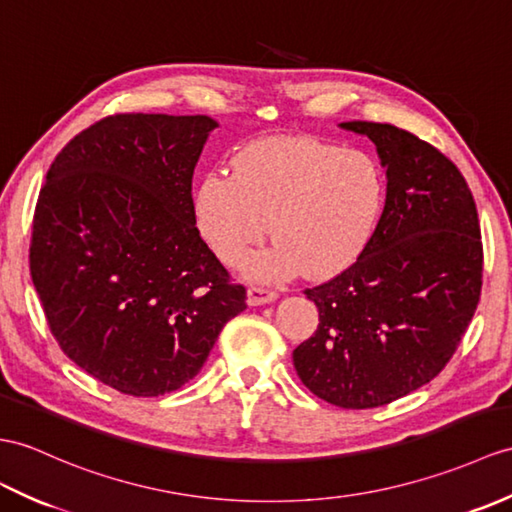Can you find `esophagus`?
Segmentation results:
<instances>
[{
  "mask_svg": "<svg viewBox=\"0 0 512 512\" xmlns=\"http://www.w3.org/2000/svg\"><path fill=\"white\" fill-rule=\"evenodd\" d=\"M277 296L279 294L275 290L261 288V285H251V288H248V305H266L275 301Z\"/></svg>",
  "mask_w": 512,
  "mask_h": 512,
  "instance_id": "34e87169",
  "label": "esophagus"
}]
</instances>
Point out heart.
Segmentation results:
<instances>
[{"mask_svg":"<svg viewBox=\"0 0 512 512\" xmlns=\"http://www.w3.org/2000/svg\"><path fill=\"white\" fill-rule=\"evenodd\" d=\"M386 181L362 150L312 137L257 141L213 172L196 192V222L211 251L235 266L268 231L264 251L244 259L253 279L275 281L301 268L331 277L349 268L382 218Z\"/></svg>","mask_w":512,"mask_h":512,"instance_id":"1","label":"heart"}]
</instances>
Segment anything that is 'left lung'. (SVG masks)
<instances>
[{"mask_svg":"<svg viewBox=\"0 0 512 512\" xmlns=\"http://www.w3.org/2000/svg\"><path fill=\"white\" fill-rule=\"evenodd\" d=\"M373 141L386 205L355 264L316 288L318 329L294 349L301 382L347 410L386 406L443 371L480 303V220L465 176L408 130L344 122Z\"/></svg>","mask_w":512,"mask_h":512,"instance_id":"1","label":"left lung"}]
</instances>
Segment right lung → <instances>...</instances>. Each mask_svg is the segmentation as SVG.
Returning <instances> with one entry per match:
<instances>
[{"instance_id":"obj_1","label":"right lung","mask_w":512,"mask_h":512,"mask_svg":"<svg viewBox=\"0 0 512 512\" xmlns=\"http://www.w3.org/2000/svg\"><path fill=\"white\" fill-rule=\"evenodd\" d=\"M216 120L117 113L56 154L32 220L30 275L58 347L124 395L194 379L246 288L196 229L192 178Z\"/></svg>"}]
</instances>
